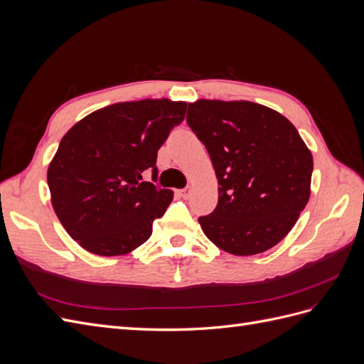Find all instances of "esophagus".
I'll list each match as a JSON object with an SVG mask.
<instances>
[{
	"instance_id": "obj_1",
	"label": "esophagus",
	"mask_w": 364,
	"mask_h": 364,
	"mask_svg": "<svg viewBox=\"0 0 364 364\" xmlns=\"http://www.w3.org/2000/svg\"><path fill=\"white\" fill-rule=\"evenodd\" d=\"M179 194H181V197H183V199H188L190 194H191V188H190V186H186V188L179 190Z\"/></svg>"
}]
</instances>
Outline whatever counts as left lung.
Returning <instances> with one entry per match:
<instances>
[{
	"label": "left lung",
	"mask_w": 364,
	"mask_h": 364,
	"mask_svg": "<svg viewBox=\"0 0 364 364\" xmlns=\"http://www.w3.org/2000/svg\"><path fill=\"white\" fill-rule=\"evenodd\" d=\"M186 123L218 179L205 235L238 257L266 252L287 235L310 199L313 155L299 132L273 109L246 100H197Z\"/></svg>",
	"instance_id": "left-lung-1"
}]
</instances>
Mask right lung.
Returning a JSON list of instances; mask_svg holds the SVG:
<instances>
[{
    "label": "right lung",
    "mask_w": 364,
    "mask_h": 364,
    "mask_svg": "<svg viewBox=\"0 0 364 364\" xmlns=\"http://www.w3.org/2000/svg\"><path fill=\"white\" fill-rule=\"evenodd\" d=\"M185 102H124L106 106L74 124L48 165L51 203L62 226L83 249L100 257L135 250L150 238L173 191L156 182L158 150L181 124Z\"/></svg>",
    "instance_id": "add662e5"
}]
</instances>
